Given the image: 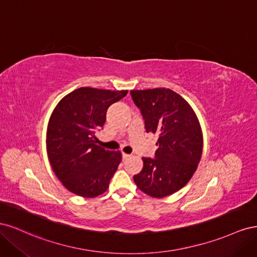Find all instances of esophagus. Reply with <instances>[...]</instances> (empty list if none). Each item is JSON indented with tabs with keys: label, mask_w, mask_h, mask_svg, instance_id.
Instances as JSON below:
<instances>
[{
	"label": "esophagus",
	"mask_w": 257,
	"mask_h": 257,
	"mask_svg": "<svg viewBox=\"0 0 257 257\" xmlns=\"http://www.w3.org/2000/svg\"><path fill=\"white\" fill-rule=\"evenodd\" d=\"M131 157L130 154H126V153H124V152H122V159L123 160H126V159H128Z\"/></svg>",
	"instance_id": "34e87169"
}]
</instances>
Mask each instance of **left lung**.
I'll return each mask as SVG.
<instances>
[{"mask_svg": "<svg viewBox=\"0 0 257 257\" xmlns=\"http://www.w3.org/2000/svg\"><path fill=\"white\" fill-rule=\"evenodd\" d=\"M147 133L159 136L154 158H143L136 185L152 197L172 195L190 181L203 153V134L197 116L178 93L165 89L132 90Z\"/></svg>", "mask_w": 257, "mask_h": 257, "instance_id": "obj_1", "label": "left lung"}]
</instances>
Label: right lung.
I'll list each match as a JSON object with an SVG mask.
<instances>
[{
    "label": "right lung",
    "instance_id": "obj_1",
    "mask_svg": "<svg viewBox=\"0 0 257 257\" xmlns=\"http://www.w3.org/2000/svg\"><path fill=\"white\" fill-rule=\"evenodd\" d=\"M127 91L83 87L60 100L50 116L47 153L54 174L76 195L95 197L106 192L122 160L95 143V131L103 127L110 105Z\"/></svg>",
    "mask_w": 257,
    "mask_h": 257
}]
</instances>
